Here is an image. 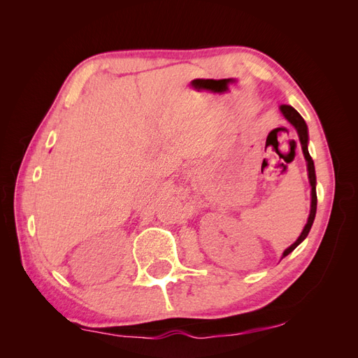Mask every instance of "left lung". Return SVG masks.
Listing matches in <instances>:
<instances>
[{
  "label": "left lung",
  "mask_w": 358,
  "mask_h": 358,
  "mask_svg": "<svg viewBox=\"0 0 358 358\" xmlns=\"http://www.w3.org/2000/svg\"><path fill=\"white\" fill-rule=\"evenodd\" d=\"M280 112L287 117V121L297 129L299 133V138H300V145L303 149V155H305L306 161H308V171H309V182H310V187H312V201H310V213H309V218H308V224L305 225V229H303L299 239L292 243L288 249H285L282 258L287 257L289 252L294 251V249L306 239V236L310 231V227L313 224V220H315V213H317V189H315V183H317V178H315V167H313V159L309 155V150H308V125L305 122V119L300 116V113L294 109V107H291L288 104H282L280 106Z\"/></svg>",
  "instance_id": "8db88e82"
}]
</instances>
